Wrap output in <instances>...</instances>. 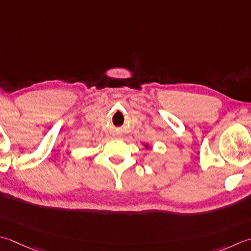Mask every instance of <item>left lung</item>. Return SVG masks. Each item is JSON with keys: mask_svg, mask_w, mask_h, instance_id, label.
<instances>
[{"mask_svg": "<svg viewBox=\"0 0 251 251\" xmlns=\"http://www.w3.org/2000/svg\"><path fill=\"white\" fill-rule=\"evenodd\" d=\"M142 145L145 146V148H146L147 150H148V149H149V150H150V149H152V147H151L149 144H147V142H146V144H142Z\"/></svg>", "mask_w": 251, "mask_h": 251, "instance_id": "1", "label": "left lung"}]
</instances>
